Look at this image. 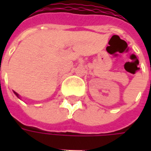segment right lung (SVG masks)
Returning a JSON list of instances; mask_svg holds the SVG:
<instances>
[{
	"label": "right lung",
	"mask_w": 151,
	"mask_h": 151,
	"mask_svg": "<svg viewBox=\"0 0 151 151\" xmlns=\"http://www.w3.org/2000/svg\"><path fill=\"white\" fill-rule=\"evenodd\" d=\"M14 94L16 95H17V97H18V96H19V95H18V94H17V93H16V92H14ZM18 98H19V97H18Z\"/></svg>",
	"instance_id": "obj_1"
}]
</instances>
